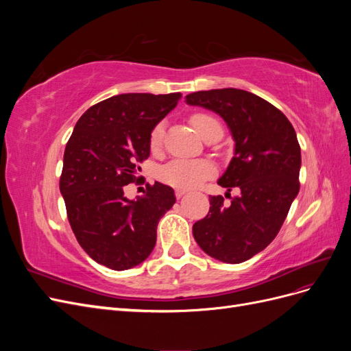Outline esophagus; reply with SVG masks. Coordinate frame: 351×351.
<instances>
[{
  "label": "esophagus",
  "instance_id": "esophagus-1",
  "mask_svg": "<svg viewBox=\"0 0 351 351\" xmlns=\"http://www.w3.org/2000/svg\"><path fill=\"white\" fill-rule=\"evenodd\" d=\"M186 193H187V190H183V189H176V197H177V199L183 197Z\"/></svg>",
  "mask_w": 351,
  "mask_h": 351
}]
</instances>
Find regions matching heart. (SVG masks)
Wrapping results in <instances>:
<instances>
[{
	"label": "heart",
	"mask_w": 351,
	"mask_h": 351,
	"mask_svg": "<svg viewBox=\"0 0 351 351\" xmlns=\"http://www.w3.org/2000/svg\"><path fill=\"white\" fill-rule=\"evenodd\" d=\"M196 132L206 141L217 132L222 133V127L214 115L206 112H195L189 119ZM164 139V123H156L149 134L151 149L161 147ZM215 174V167L206 159H184L177 158L158 169V178L164 184L177 189H193L204 180Z\"/></svg>",
	"instance_id": "obj_1"
}]
</instances>
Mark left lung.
Masks as SVG:
<instances>
[{
    "label": "left lung",
    "mask_w": 351,
    "mask_h": 351,
    "mask_svg": "<svg viewBox=\"0 0 351 351\" xmlns=\"http://www.w3.org/2000/svg\"><path fill=\"white\" fill-rule=\"evenodd\" d=\"M186 101L215 111L228 124L236 151L218 184L240 192L230 204L209 196V212L195 222L193 237L209 256L241 263L277 237L299 193V141L277 107L247 90H199Z\"/></svg>",
    "instance_id": "left-lung-1"
}]
</instances>
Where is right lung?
Here are the masks:
<instances>
[{"mask_svg":"<svg viewBox=\"0 0 351 351\" xmlns=\"http://www.w3.org/2000/svg\"><path fill=\"white\" fill-rule=\"evenodd\" d=\"M182 93H121L84 112L66 145L60 192L82 249L104 267L130 269L155 247L161 217L176 204L174 190L155 182L137 200L124 196L141 183L149 134L176 108Z\"/></svg>","mask_w":351,"mask_h":351,"instance_id":"add662e5","label":"right lung"}]
</instances>
